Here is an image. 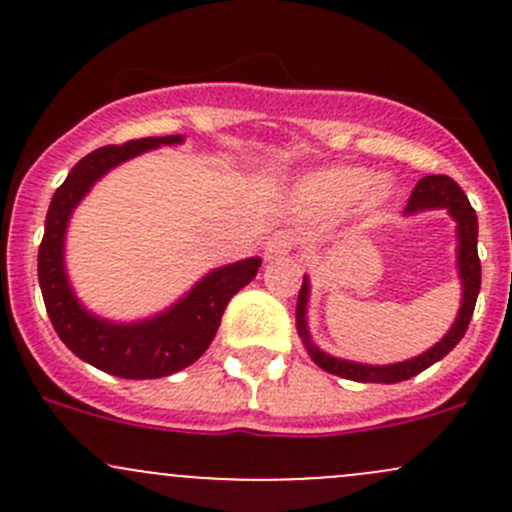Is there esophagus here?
Here are the masks:
<instances>
[{
  "label": "esophagus",
  "instance_id": "1",
  "mask_svg": "<svg viewBox=\"0 0 512 512\" xmlns=\"http://www.w3.org/2000/svg\"><path fill=\"white\" fill-rule=\"evenodd\" d=\"M294 245H297V242H294V237L289 235V232H275V235H272L270 240H267V245H265V257H267V260H277V257H287L289 252L294 250Z\"/></svg>",
  "mask_w": 512,
  "mask_h": 512
}]
</instances>
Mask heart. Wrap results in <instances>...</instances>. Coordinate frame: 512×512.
<instances>
[{"instance_id":"obj_1","label":"heart","mask_w":512,"mask_h":512,"mask_svg":"<svg viewBox=\"0 0 512 512\" xmlns=\"http://www.w3.org/2000/svg\"><path fill=\"white\" fill-rule=\"evenodd\" d=\"M396 183L389 175H371L359 165H334L302 178L297 200L304 210L337 218L349 208L361 215H379L394 200Z\"/></svg>"}]
</instances>
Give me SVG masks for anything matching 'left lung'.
<instances>
[{
	"instance_id": "1",
	"label": "left lung",
	"mask_w": 512,
	"mask_h": 512,
	"mask_svg": "<svg viewBox=\"0 0 512 512\" xmlns=\"http://www.w3.org/2000/svg\"><path fill=\"white\" fill-rule=\"evenodd\" d=\"M428 210H446L456 223V267L458 280H461V309L456 314V322L451 324L443 339H438L431 349L423 354L411 356L406 361H396V364H361V361H349L332 356L317 347L312 342L307 324V307H309V277L304 275L302 289H299L297 299V332L302 339L304 349L312 356L314 364L319 369L329 371L342 379L361 381V384H396V381H406L411 376L421 374L428 366L441 361L443 356L451 352L466 334L468 322L476 309V299L480 292V260H478V218L476 210L468 203L466 193L458 188V183L448 175H426L416 183L414 193H411L409 205H406L404 215L428 213Z\"/></svg>"
}]
</instances>
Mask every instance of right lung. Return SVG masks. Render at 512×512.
<instances>
[{"instance_id": "1", "label": "right lung", "mask_w": 512, "mask_h": 512, "mask_svg": "<svg viewBox=\"0 0 512 512\" xmlns=\"http://www.w3.org/2000/svg\"><path fill=\"white\" fill-rule=\"evenodd\" d=\"M183 141L185 136H160L98 148L71 168L46 213L39 287L51 324L79 359L121 379H160L198 361L218 334L232 294L250 285L262 265L260 257H247L215 267L163 312L133 322L98 317L76 297L66 272V230L74 210L108 170L146 151L180 146Z\"/></svg>"}]
</instances>
